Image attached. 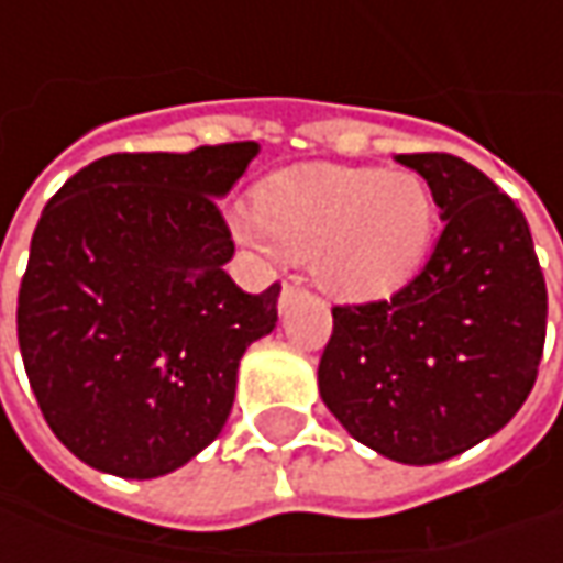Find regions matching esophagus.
Listing matches in <instances>:
<instances>
[{
    "instance_id": "obj_1",
    "label": "esophagus",
    "mask_w": 563,
    "mask_h": 563,
    "mask_svg": "<svg viewBox=\"0 0 563 563\" xmlns=\"http://www.w3.org/2000/svg\"><path fill=\"white\" fill-rule=\"evenodd\" d=\"M300 285H303L300 278H291V282H285V285H282V310H285V307L291 303L294 297L300 294Z\"/></svg>"
}]
</instances>
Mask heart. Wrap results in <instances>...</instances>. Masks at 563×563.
<instances>
[{
    "instance_id": "obj_1",
    "label": "heart",
    "mask_w": 563,
    "mask_h": 563,
    "mask_svg": "<svg viewBox=\"0 0 563 563\" xmlns=\"http://www.w3.org/2000/svg\"><path fill=\"white\" fill-rule=\"evenodd\" d=\"M432 190L410 172L303 165L272 175L234 231L263 256H310L316 285L366 303L400 291L432 241Z\"/></svg>"
}]
</instances>
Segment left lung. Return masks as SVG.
<instances>
[{
  "label": "left lung",
  "instance_id": "8db88e82",
  "mask_svg": "<svg viewBox=\"0 0 563 563\" xmlns=\"http://www.w3.org/2000/svg\"><path fill=\"white\" fill-rule=\"evenodd\" d=\"M444 222L391 300L335 307L319 395L376 454L442 464L501 432L532 391L549 294L523 212L476 165L400 153Z\"/></svg>",
  "mask_w": 563,
  "mask_h": 563
}]
</instances>
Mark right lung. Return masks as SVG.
Listing matches in <instances>:
<instances>
[{"label":"right lung","instance_id":"add662e5","mask_svg":"<svg viewBox=\"0 0 563 563\" xmlns=\"http://www.w3.org/2000/svg\"><path fill=\"white\" fill-rule=\"evenodd\" d=\"M260 143L112 153L71 175L33 231L18 344L36 404L77 461L156 479L225 426L238 366L278 322V294H244L216 200Z\"/></svg>","mask_w":563,"mask_h":563}]
</instances>
